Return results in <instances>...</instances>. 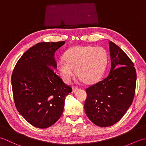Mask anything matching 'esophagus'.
Returning <instances> with one entry per match:
<instances>
[{
    "instance_id": "esophagus-1",
    "label": "esophagus",
    "mask_w": 146,
    "mask_h": 146,
    "mask_svg": "<svg viewBox=\"0 0 146 146\" xmlns=\"http://www.w3.org/2000/svg\"><path fill=\"white\" fill-rule=\"evenodd\" d=\"M72 89H73L72 92L74 93V92H76L77 90H79V88H78V87H77V86H73V87L72 88Z\"/></svg>"
}]
</instances>
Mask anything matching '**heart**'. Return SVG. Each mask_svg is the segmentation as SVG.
<instances>
[{
  "instance_id": "heart-1",
  "label": "heart",
  "mask_w": 146,
  "mask_h": 146,
  "mask_svg": "<svg viewBox=\"0 0 146 146\" xmlns=\"http://www.w3.org/2000/svg\"><path fill=\"white\" fill-rule=\"evenodd\" d=\"M107 54L102 47L77 46L68 49L64 58L58 63L61 78L68 83L75 75L86 83L97 82L103 75L107 64Z\"/></svg>"
}]
</instances>
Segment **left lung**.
<instances>
[{
  "label": "left lung",
  "instance_id": "1",
  "mask_svg": "<svg viewBox=\"0 0 146 146\" xmlns=\"http://www.w3.org/2000/svg\"><path fill=\"white\" fill-rule=\"evenodd\" d=\"M110 71L106 78L86 89V115L99 127H109L122 119L134 97L136 71L122 49L109 41Z\"/></svg>",
  "mask_w": 146,
  "mask_h": 146
}]
</instances>
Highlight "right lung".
Returning <instances> with one entry per match:
<instances>
[{
  "label": "right lung",
  "mask_w": 146,
  "mask_h": 146,
  "mask_svg": "<svg viewBox=\"0 0 146 146\" xmlns=\"http://www.w3.org/2000/svg\"><path fill=\"white\" fill-rule=\"evenodd\" d=\"M64 43H38L24 52L12 72L15 107L36 127L46 129L56 122L63 113L65 97L72 91L54 71V53Z\"/></svg>",
  "instance_id": "1"
}]
</instances>
